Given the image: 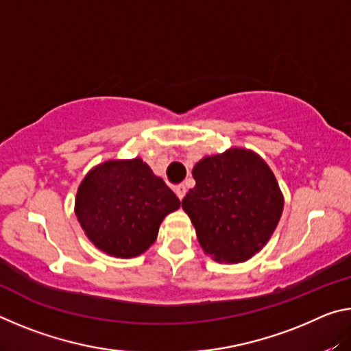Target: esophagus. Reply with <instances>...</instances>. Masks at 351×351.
Returning a JSON list of instances; mask_svg holds the SVG:
<instances>
[{
    "mask_svg": "<svg viewBox=\"0 0 351 351\" xmlns=\"http://www.w3.org/2000/svg\"><path fill=\"white\" fill-rule=\"evenodd\" d=\"M175 192H176V195H178V198L182 199L184 197H186L187 189H186V186H184V184H180V186L175 187Z\"/></svg>",
    "mask_w": 351,
    "mask_h": 351,
    "instance_id": "1",
    "label": "esophagus"
}]
</instances>
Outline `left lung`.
<instances>
[{
    "label": "left lung",
    "instance_id": "obj_1",
    "mask_svg": "<svg viewBox=\"0 0 351 351\" xmlns=\"http://www.w3.org/2000/svg\"><path fill=\"white\" fill-rule=\"evenodd\" d=\"M195 187L182 199L206 254L239 263L266 245L283 210L276 176L245 148L207 156L193 167Z\"/></svg>",
    "mask_w": 351,
    "mask_h": 351
}]
</instances>
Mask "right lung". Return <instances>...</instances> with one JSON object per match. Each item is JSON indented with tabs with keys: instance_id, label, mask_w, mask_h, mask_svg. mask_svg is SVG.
Wrapping results in <instances>:
<instances>
[{
	"instance_id": "1",
	"label": "right lung",
	"mask_w": 351,
	"mask_h": 351,
	"mask_svg": "<svg viewBox=\"0 0 351 351\" xmlns=\"http://www.w3.org/2000/svg\"><path fill=\"white\" fill-rule=\"evenodd\" d=\"M181 201L142 159L108 161L82 181L75 215L94 245L130 258L150 247L165 215Z\"/></svg>"
}]
</instances>
